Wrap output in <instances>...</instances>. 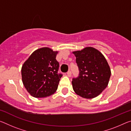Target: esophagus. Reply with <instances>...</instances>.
Wrapping results in <instances>:
<instances>
[{"mask_svg": "<svg viewBox=\"0 0 131 131\" xmlns=\"http://www.w3.org/2000/svg\"><path fill=\"white\" fill-rule=\"evenodd\" d=\"M67 75H68V76H69V77L71 76V75H72L71 71H70V70H69V71L67 72Z\"/></svg>", "mask_w": 131, "mask_h": 131, "instance_id": "obj_1", "label": "esophagus"}]
</instances>
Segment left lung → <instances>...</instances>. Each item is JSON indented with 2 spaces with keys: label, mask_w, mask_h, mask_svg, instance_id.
<instances>
[{
  "label": "left lung",
  "mask_w": 131,
  "mask_h": 131,
  "mask_svg": "<svg viewBox=\"0 0 131 131\" xmlns=\"http://www.w3.org/2000/svg\"><path fill=\"white\" fill-rule=\"evenodd\" d=\"M79 70V75L72 79L74 92L85 99L98 96L107 88L111 70L104 55L93 47L73 52Z\"/></svg>",
  "instance_id": "1"
}]
</instances>
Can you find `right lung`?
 <instances>
[{
    "instance_id": "right-lung-1",
    "label": "right lung",
    "mask_w": 131,
    "mask_h": 131,
    "mask_svg": "<svg viewBox=\"0 0 131 131\" xmlns=\"http://www.w3.org/2000/svg\"><path fill=\"white\" fill-rule=\"evenodd\" d=\"M58 51L43 47L33 52L21 68L22 81L31 95L43 98L57 91L62 74L58 73L59 64Z\"/></svg>"
}]
</instances>
